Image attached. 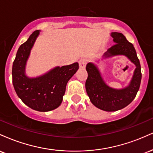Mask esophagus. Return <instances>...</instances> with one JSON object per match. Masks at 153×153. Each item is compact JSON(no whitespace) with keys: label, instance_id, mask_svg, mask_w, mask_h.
I'll return each mask as SVG.
<instances>
[{"label":"esophagus","instance_id":"1","mask_svg":"<svg viewBox=\"0 0 153 153\" xmlns=\"http://www.w3.org/2000/svg\"><path fill=\"white\" fill-rule=\"evenodd\" d=\"M87 64V60L85 59H81L79 60V66L80 68H85V65Z\"/></svg>","mask_w":153,"mask_h":153}]
</instances>
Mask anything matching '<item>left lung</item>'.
<instances>
[{
    "label": "left lung",
    "mask_w": 153,
    "mask_h": 153,
    "mask_svg": "<svg viewBox=\"0 0 153 153\" xmlns=\"http://www.w3.org/2000/svg\"><path fill=\"white\" fill-rule=\"evenodd\" d=\"M114 45L103 54V58L116 55H125L136 66L129 85L122 89H115L103 81L97 67L89 62L86 65L88 78L85 89L91 103L97 108L106 111H115L124 108L134 100L140 88L142 79L141 66L136 50L122 33L112 32Z\"/></svg>",
    "instance_id": "8db88e82"
}]
</instances>
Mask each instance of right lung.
<instances>
[{
	"instance_id": "right-lung-1",
	"label": "right lung",
	"mask_w": 153,
	"mask_h": 153,
	"mask_svg": "<svg viewBox=\"0 0 153 153\" xmlns=\"http://www.w3.org/2000/svg\"><path fill=\"white\" fill-rule=\"evenodd\" d=\"M39 34L34 31L19 47L12 68L13 85L17 96L26 106L38 111H50L57 108L62 101L68 80L79 68L78 62L56 67L36 78L25 75V67L30 51Z\"/></svg>"
}]
</instances>
